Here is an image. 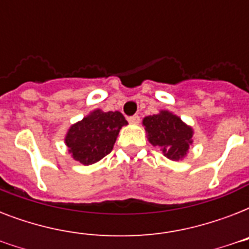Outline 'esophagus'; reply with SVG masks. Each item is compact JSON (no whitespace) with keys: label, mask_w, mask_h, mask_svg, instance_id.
<instances>
[{"label":"esophagus","mask_w":249,"mask_h":249,"mask_svg":"<svg viewBox=\"0 0 249 249\" xmlns=\"http://www.w3.org/2000/svg\"><path fill=\"white\" fill-rule=\"evenodd\" d=\"M140 120H141V117L138 116V115H133V116L129 117V121H130V123H133V124H138V123H140Z\"/></svg>","instance_id":"obj_1"}]
</instances>
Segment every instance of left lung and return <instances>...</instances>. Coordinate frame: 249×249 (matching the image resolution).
Returning a JSON list of instances; mask_svg holds the SVG:
<instances>
[{
    "mask_svg": "<svg viewBox=\"0 0 249 249\" xmlns=\"http://www.w3.org/2000/svg\"><path fill=\"white\" fill-rule=\"evenodd\" d=\"M143 125L150 142L154 146H159L164 155L172 160L183 158L193 142V129L168 111L144 117Z\"/></svg>",
    "mask_w": 249,
    "mask_h": 249,
    "instance_id": "1",
    "label": "left lung"
}]
</instances>
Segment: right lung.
Masks as SVG:
<instances>
[{
    "instance_id": "add662e5",
    "label": "right lung",
    "mask_w": 249,
    "mask_h": 249,
    "mask_svg": "<svg viewBox=\"0 0 249 249\" xmlns=\"http://www.w3.org/2000/svg\"><path fill=\"white\" fill-rule=\"evenodd\" d=\"M128 124L119 111L102 112L99 109L72 125L66 137V144L73 159L90 165L112 151L113 143L123 125Z\"/></svg>"
}]
</instances>
